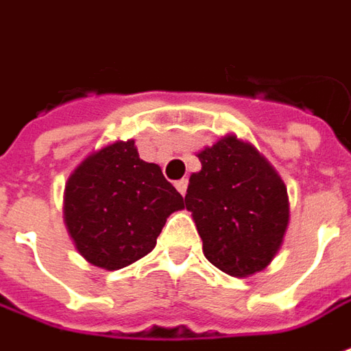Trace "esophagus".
Returning a JSON list of instances; mask_svg holds the SVG:
<instances>
[{
    "label": "esophagus",
    "mask_w": 351,
    "mask_h": 351,
    "mask_svg": "<svg viewBox=\"0 0 351 351\" xmlns=\"http://www.w3.org/2000/svg\"><path fill=\"white\" fill-rule=\"evenodd\" d=\"M176 190L182 193V195H186V188H188V178H180V180H176L175 182Z\"/></svg>",
    "instance_id": "esophagus-1"
}]
</instances>
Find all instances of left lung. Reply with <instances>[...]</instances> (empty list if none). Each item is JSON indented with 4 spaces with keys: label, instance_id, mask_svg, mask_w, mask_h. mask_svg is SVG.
<instances>
[{
    "label": "left lung",
    "instance_id": "1",
    "mask_svg": "<svg viewBox=\"0 0 351 351\" xmlns=\"http://www.w3.org/2000/svg\"><path fill=\"white\" fill-rule=\"evenodd\" d=\"M186 209L192 210L207 261L235 278L268 266L289 224V197L279 175L251 144L224 136L197 154Z\"/></svg>",
    "mask_w": 351,
    "mask_h": 351
}]
</instances>
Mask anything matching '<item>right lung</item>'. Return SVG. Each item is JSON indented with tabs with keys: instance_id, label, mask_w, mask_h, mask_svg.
I'll return each mask as SVG.
<instances>
[{
	"instance_id": "right-lung-1",
	"label": "right lung",
	"mask_w": 351,
	"mask_h": 351,
	"mask_svg": "<svg viewBox=\"0 0 351 351\" xmlns=\"http://www.w3.org/2000/svg\"><path fill=\"white\" fill-rule=\"evenodd\" d=\"M184 199L156 163L138 158L134 141L114 142L73 171L64 192V222L90 264L119 269L156 247L167 217Z\"/></svg>"
}]
</instances>
